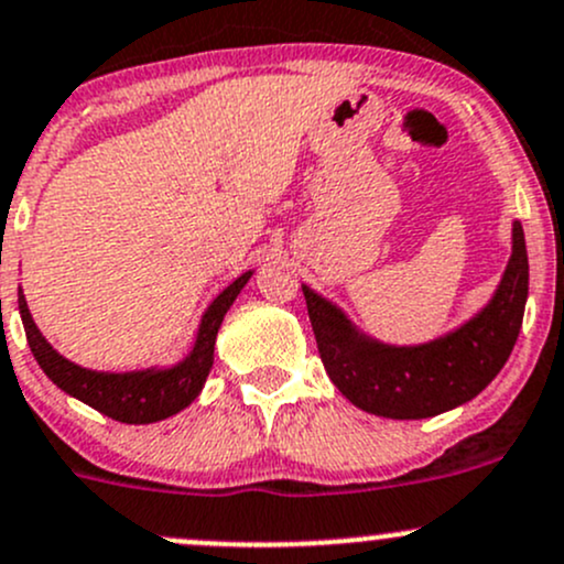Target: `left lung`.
<instances>
[{
  "label": "left lung",
  "instance_id": "obj_1",
  "mask_svg": "<svg viewBox=\"0 0 564 564\" xmlns=\"http://www.w3.org/2000/svg\"><path fill=\"white\" fill-rule=\"evenodd\" d=\"M530 262L513 221L511 259L489 302L435 340L391 346L361 332L335 302L302 283L324 370L346 400L383 419H430L465 405L495 381L521 329Z\"/></svg>",
  "mask_w": 564,
  "mask_h": 564
}]
</instances>
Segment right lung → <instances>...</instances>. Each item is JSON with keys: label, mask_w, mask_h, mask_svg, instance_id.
I'll list each match as a JSON object with an SVG mask.
<instances>
[{"label": "right lung", "mask_w": 564, "mask_h": 564, "mask_svg": "<svg viewBox=\"0 0 564 564\" xmlns=\"http://www.w3.org/2000/svg\"><path fill=\"white\" fill-rule=\"evenodd\" d=\"M253 270L242 272L235 278L216 300L207 305V311L199 318L197 335H194L192 351L181 361L170 367H145V370H127V372H108L80 367L75 361L56 351L45 335L34 324L29 313L23 289H18V311H21L23 329H26L29 348L34 359L43 367V372L56 383L58 389L67 391L75 400L86 402L94 411L116 419L123 424H153L162 419L175 416L183 408L192 405L203 391L207 372L213 367V348H216V335L221 329L224 316L232 307L237 294L242 292L251 281Z\"/></svg>", "instance_id": "right-lung-1"}]
</instances>
